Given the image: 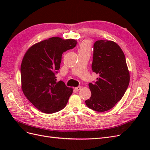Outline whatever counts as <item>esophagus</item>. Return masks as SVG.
I'll use <instances>...</instances> for the list:
<instances>
[{
    "mask_svg": "<svg viewBox=\"0 0 150 150\" xmlns=\"http://www.w3.org/2000/svg\"><path fill=\"white\" fill-rule=\"evenodd\" d=\"M74 89H75V90H76V91H79V90H81V86H78V87H76Z\"/></svg>",
    "mask_w": 150,
    "mask_h": 150,
    "instance_id": "esophagus-1",
    "label": "esophagus"
}]
</instances>
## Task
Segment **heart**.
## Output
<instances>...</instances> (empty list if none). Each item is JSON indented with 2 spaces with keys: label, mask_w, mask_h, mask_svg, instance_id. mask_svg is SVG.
Segmentation results:
<instances>
[{
  "label": "heart",
  "mask_w": 150,
  "mask_h": 150,
  "mask_svg": "<svg viewBox=\"0 0 150 150\" xmlns=\"http://www.w3.org/2000/svg\"><path fill=\"white\" fill-rule=\"evenodd\" d=\"M91 41L89 40H85L79 45L78 52L79 53H83L86 52H90L91 50Z\"/></svg>",
  "instance_id": "obj_1"
}]
</instances>
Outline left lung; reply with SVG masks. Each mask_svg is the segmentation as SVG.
<instances>
[{
	"label": "left lung",
	"mask_w": 150,
	"mask_h": 150,
	"mask_svg": "<svg viewBox=\"0 0 150 150\" xmlns=\"http://www.w3.org/2000/svg\"><path fill=\"white\" fill-rule=\"evenodd\" d=\"M92 70L99 75L89 83L91 96L86 106L98 112L111 110L120 101L129 83V72L121 47L112 40H97L94 44Z\"/></svg>",
	"instance_id": "1"
}]
</instances>
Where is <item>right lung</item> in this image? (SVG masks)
<instances>
[{"instance_id":"right-lung-1","label":"right lung","mask_w":150,"mask_h":150,"mask_svg":"<svg viewBox=\"0 0 150 150\" xmlns=\"http://www.w3.org/2000/svg\"><path fill=\"white\" fill-rule=\"evenodd\" d=\"M74 39L53 37L29 48L21 66V88L25 97L39 111L52 114L64 109L73 91L62 81L57 82L62 54L74 48Z\"/></svg>"}]
</instances>
